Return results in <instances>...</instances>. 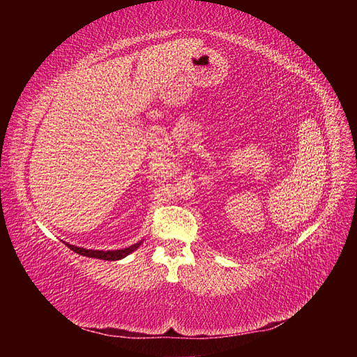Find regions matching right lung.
Returning <instances> with one entry per match:
<instances>
[{"label": "right lung", "instance_id": "obj_1", "mask_svg": "<svg viewBox=\"0 0 357 357\" xmlns=\"http://www.w3.org/2000/svg\"><path fill=\"white\" fill-rule=\"evenodd\" d=\"M73 252L79 253L82 256H88V257H95V259H102V261H119V259H122L125 256H128L129 253H132L135 248H138L139 243L132 244L131 247L128 248H122V250H109V252H104V250H86V248L82 247H75L71 244H67Z\"/></svg>", "mask_w": 357, "mask_h": 357}]
</instances>
